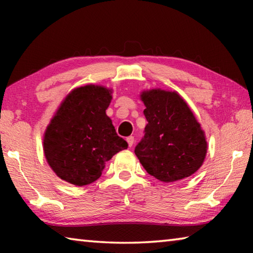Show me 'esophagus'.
<instances>
[{
	"instance_id": "34e87169",
	"label": "esophagus",
	"mask_w": 253,
	"mask_h": 253,
	"mask_svg": "<svg viewBox=\"0 0 253 253\" xmlns=\"http://www.w3.org/2000/svg\"><path fill=\"white\" fill-rule=\"evenodd\" d=\"M126 140H127V143H128V146L131 147V146H132V144H134V137H132V136L127 137Z\"/></svg>"
}]
</instances>
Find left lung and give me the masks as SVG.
Segmentation results:
<instances>
[{
    "instance_id": "left-lung-1",
    "label": "left lung",
    "mask_w": 253,
    "mask_h": 253,
    "mask_svg": "<svg viewBox=\"0 0 253 253\" xmlns=\"http://www.w3.org/2000/svg\"><path fill=\"white\" fill-rule=\"evenodd\" d=\"M140 98L146 108L145 135L135 154L146 172L162 182L179 181L202 166L208 143L185 100L175 91L151 89Z\"/></svg>"
}]
</instances>
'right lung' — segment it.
I'll return each instance as SVG.
<instances>
[{
    "instance_id": "right-lung-1",
    "label": "right lung",
    "mask_w": 253,
    "mask_h": 253,
    "mask_svg": "<svg viewBox=\"0 0 253 253\" xmlns=\"http://www.w3.org/2000/svg\"><path fill=\"white\" fill-rule=\"evenodd\" d=\"M111 90L87 84L72 90L46 127L43 151L58 176L77 186L88 185L101 176L106 162L126 149L106 109Z\"/></svg>"
}]
</instances>
